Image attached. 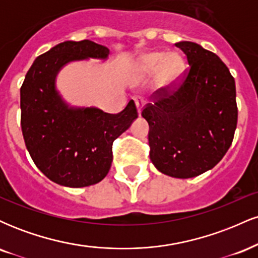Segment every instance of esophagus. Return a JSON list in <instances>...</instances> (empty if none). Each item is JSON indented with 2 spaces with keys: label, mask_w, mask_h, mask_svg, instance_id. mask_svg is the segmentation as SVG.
<instances>
[{
  "label": "esophagus",
  "mask_w": 258,
  "mask_h": 258,
  "mask_svg": "<svg viewBox=\"0 0 258 258\" xmlns=\"http://www.w3.org/2000/svg\"><path fill=\"white\" fill-rule=\"evenodd\" d=\"M135 103H136V108H137V111H138V116H141L142 108H143V105H144V100L142 98H136Z\"/></svg>",
  "instance_id": "esophagus-1"
}]
</instances>
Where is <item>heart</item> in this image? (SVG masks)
I'll list each match as a JSON object with an SVG mask.
<instances>
[{"mask_svg": "<svg viewBox=\"0 0 258 258\" xmlns=\"http://www.w3.org/2000/svg\"><path fill=\"white\" fill-rule=\"evenodd\" d=\"M159 70V78L162 82L168 84L178 78L183 69V60L177 53L154 52L146 54L139 61V70L144 74H153Z\"/></svg>", "mask_w": 258, "mask_h": 258, "instance_id": "1", "label": "heart"}]
</instances>
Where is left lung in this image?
Instances as JSON below:
<instances>
[{
    "instance_id": "8db88e82",
    "label": "left lung",
    "mask_w": 258,
    "mask_h": 258,
    "mask_svg": "<svg viewBox=\"0 0 258 258\" xmlns=\"http://www.w3.org/2000/svg\"><path fill=\"white\" fill-rule=\"evenodd\" d=\"M189 68L178 84L153 94L142 116L149 123L150 160L161 173L191 178L214 168L232 146L238 122L235 81L227 65L200 44L176 43Z\"/></svg>"
}]
</instances>
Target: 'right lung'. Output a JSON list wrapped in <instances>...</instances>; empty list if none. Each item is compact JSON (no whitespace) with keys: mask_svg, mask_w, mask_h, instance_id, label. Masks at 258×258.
<instances>
[{"mask_svg":"<svg viewBox=\"0 0 258 258\" xmlns=\"http://www.w3.org/2000/svg\"><path fill=\"white\" fill-rule=\"evenodd\" d=\"M109 48L93 41H65L38 55L20 88L23 137L38 170L57 184L81 188L108 174L112 142L138 117L135 102L119 114L97 108H72L55 90L65 64L87 58L106 59Z\"/></svg>","mask_w":258,"mask_h":258,"instance_id":"add662e5","label":"right lung"}]
</instances>
